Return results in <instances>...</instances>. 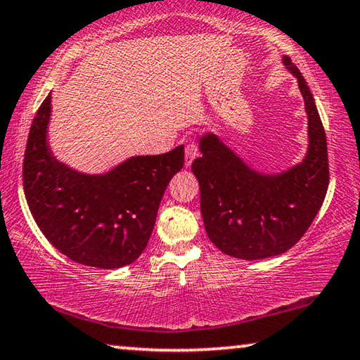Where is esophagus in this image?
<instances>
[{
	"label": "esophagus",
	"instance_id": "1",
	"mask_svg": "<svg viewBox=\"0 0 360 360\" xmlns=\"http://www.w3.org/2000/svg\"><path fill=\"white\" fill-rule=\"evenodd\" d=\"M198 154H200V150H198L197 143H193V141L187 143L186 144V167H191L192 162L198 157Z\"/></svg>",
	"mask_w": 360,
	"mask_h": 360
}]
</instances>
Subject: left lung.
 <instances>
[{
	"label": "left lung",
	"mask_w": 360,
	"mask_h": 360,
	"mask_svg": "<svg viewBox=\"0 0 360 360\" xmlns=\"http://www.w3.org/2000/svg\"><path fill=\"white\" fill-rule=\"evenodd\" d=\"M283 63L297 77L308 115L303 162L279 174H262L206 133L200 139L202 155L192 163L206 233L236 259L259 260L289 251L309 229L327 193V139L318 108L292 60L284 56Z\"/></svg>",
	"instance_id": "1"
}]
</instances>
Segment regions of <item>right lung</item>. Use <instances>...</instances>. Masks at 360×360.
Wrapping results in <instances>:
<instances>
[{
  "label": "right lung",
  "mask_w": 360,
  "mask_h": 360,
  "mask_svg": "<svg viewBox=\"0 0 360 360\" xmlns=\"http://www.w3.org/2000/svg\"><path fill=\"white\" fill-rule=\"evenodd\" d=\"M49 119L51 95L34 115L23 158V191L36 224L77 264L111 270L131 264L148 246L168 182L184 165V146L85 174L53 157Z\"/></svg>",
  "instance_id": "right-lung-1"
}]
</instances>
